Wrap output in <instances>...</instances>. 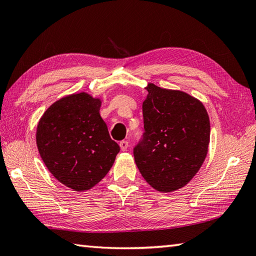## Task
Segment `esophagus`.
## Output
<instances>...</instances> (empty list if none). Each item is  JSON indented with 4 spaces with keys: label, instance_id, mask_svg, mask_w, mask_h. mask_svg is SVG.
I'll return each mask as SVG.
<instances>
[{
    "label": "esophagus",
    "instance_id": "obj_1",
    "mask_svg": "<svg viewBox=\"0 0 256 256\" xmlns=\"http://www.w3.org/2000/svg\"><path fill=\"white\" fill-rule=\"evenodd\" d=\"M128 146V142L125 141V140H122V141L120 142V148H121L122 151H126Z\"/></svg>",
    "mask_w": 256,
    "mask_h": 256
}]
</instances>
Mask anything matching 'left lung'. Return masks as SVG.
<instances>
[{
    "label": "left lung",
    "mask_w": 256,
    "mask_h": 256,
    "mask_svg": "<svg viewBox=\"0 0 256 256\" xmlns=\"http://www.w3.org/2000/svg\"><path fill=\"white\" fill-rule=\"evenodd\" d=\"M143 102L144 132L133 148L135 163L151 186L171 192L184 186L203 164L210 120L203 104L181 91L150 84Z\"/></svg>",
    "instance_id": "left-lung-1"
}]
</instances>
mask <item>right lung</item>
<instances>
[{
    "instance_id": "obj_1",
    "label": "right lung",
    "mask_w": 256,
    "mask_h": 256,
    "mask_svg": "<svg viewBox=\"0 0 256 256\" xmlns=\"http://www.w3.org/2000/svg\"><path fill=\"white\" fill-rule=\"evenodd\" d=\"M101 101L86 93L65 96L40 120L36 144L48 171L74 191H86L108 174L120 152L100 115Z\"/></svg>"
}]
</instances>
